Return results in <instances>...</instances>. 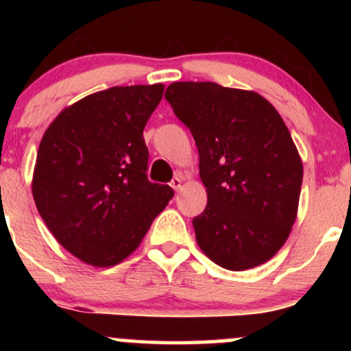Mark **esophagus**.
Returning a JSON list of instances; mask_svg holds the SVG:
<instances>
[{
  "label": "esophagus",
  "instance_id": "obj_1",
  "mask_svg": "<svg viewBox=\"0 0 351 351\" xmlns=\"http://www.w3.org/2000/svg\"><path fill=\"white\" fill-rule=\"evenodd\" d=\"M181 183H183V178H181V175H176L175 178L171 180V183H170V186L175 189V191H178V189L181 188Z\"/></svg>",
  "mask_w": 351,
  "mask_h": 351
}]
</instances>
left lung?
I'll return each mask as SVG.
<instances>
[{
  "mask_svg": "<svg viewBox=\"0 0 351 351\" xmlns=\"http://www.w3.org/2000/svg\"><path fill=\"white\" fill-rule=\"evenodd\" d=\"M191 132L208 204L193 219L209 259L229 271L267 263L295 223L302 160L279 112L263 95L215 82L165 92Z\"/></svg>",
  "mask_w": 351,
  "mask_h": 351,
  "instance_id": "8db88e82",
  "label": "left lung"
}]
</instances>
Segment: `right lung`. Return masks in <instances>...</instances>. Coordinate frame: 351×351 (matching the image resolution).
<instances>
[{"label":"right lung","mask_w":351,"mask_h":351,"mask_svg":"<svg viewBox=\"0 0 351 351\" xmlns=\"http://www.w3.org/2000/svg\"><path fill=\"white\" fill-rule=\"evenodd\" d=\"M163 88L95 92L64 108L43 136L33 175L36 208L58 243L84 263H122L175 195L147 178L143 128Z\"/></svg>","instance_id":"add662e5"}]
</instances>
